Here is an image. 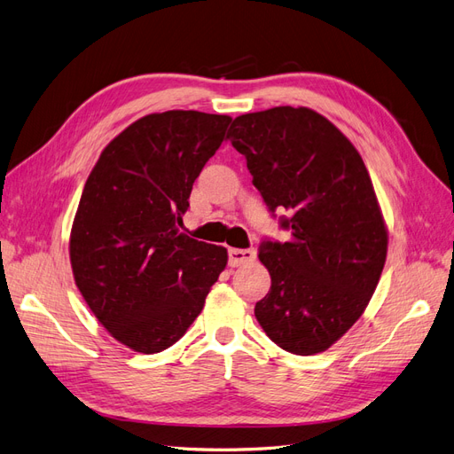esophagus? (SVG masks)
I'll list each match as a JSON object with an SVG mask.
<instances>
[{"label":"esophagus","mask_w":454,"mask_h":454,"mask_svg":"<svg viewBox=\"0 0 454 454\" xmlns=\"http://www.w3.org/2000/svg\"><path fill=\"white\" fill-rule=\"evenodd\" d=\"M255 259V250L254 248H231L229 250V265L231 267H240L244 263H250V261Z\"/></svg>","instance_id":"34e87169"}]
</instances>
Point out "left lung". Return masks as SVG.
I'll return each instance as SVG.
<instances>
[{
	"instance_id": "obj_1",
	"label": "left lung",
	"mask_w": 454,
	"mask_h": 454,
	"mask_svg": "<svg viewBox=\"0 0 454 454\" xmlns=\"http://www.w3.org/2000/svg\"><path fill=\"white\" fill-rule=\"evenodd\" d=\"M287 242L265 239L270 290L255 318L287 352H324L365 310L387 261L388 235L356 147L309 107L280 106L232 121L227 134Z\"/></svg>"
}]
</instances>
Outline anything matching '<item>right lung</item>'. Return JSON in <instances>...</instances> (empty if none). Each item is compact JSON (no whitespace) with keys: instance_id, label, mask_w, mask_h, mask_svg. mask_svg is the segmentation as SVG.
<instances>
[{"instance_id":"1","label":"right lung","mask_w":454,"mask_h":454,"mask_svg":"<svg viewBox=\"0 0 454 454\" xmlns=\"http://www.w3.org/2000/svg\"><path fill=\"white\" fill-rule=\"evenodd\" d=\"M227 115L172 109L107 144L74 219L70 259L81 295L119 342L155 354L182 339L227 265L222 246L180 231Z\"/></svg>"}]
</instances>
